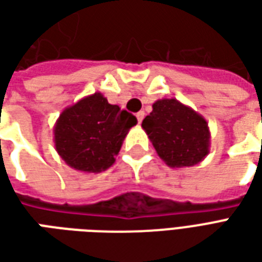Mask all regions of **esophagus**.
<instances>
[{
    "label": "esophagus",
    "mask_w": 262,
    "mask_h": 262,
    "mask_svg": "<svg viewBox=\"0 0 262 262\" xmlns=\"http://www.w3.org/2000/svg\"><path fill=\"white\" fill-rule=\"evenodd\" d=\"M136 118H137V122H139V123H142V120L144 119V112H143V111H140V112H137Z\"/></svg>",
    "instance_id": "obj_1"
}]
</instances>
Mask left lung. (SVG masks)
I'll use <instances>...</instances> for the list:
<instances>
[{
    "label": "left lung",
    "instance_id": "1",
    "mask_svg": "<svg viewBox=\"0 0 262 262\" xmlns=\"http://www.w3.org/2000/svg\"><path fill=\"white\" fill-rule=\"evenodd\" d=\"M142 127L168 167H192L209 154L208 122L176 98L156 101L153 111L143 119Z\"/></svg>",
    "mask_w": 262,
    "mask_h": 262
}]
</instances>
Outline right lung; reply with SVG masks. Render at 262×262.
<instances>
[{
	"label": "right lung",
	"instance_id": "1",
	"mask_svg": "<svg viewBox=\"0 0 262 262\" xmlns=\"http://www.w3.org/2000/svg\"><path fill=\"white\" fill-rule=\"evenodd\" d=\"M137 119L101 92L84 97L56 120L54 146L66 164L84 172H101L115 163L122 143Z\"/></svg>",
	"mask_w": 262,
	"mask_h": 262
}]
</instances>
